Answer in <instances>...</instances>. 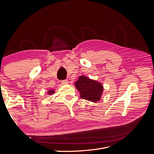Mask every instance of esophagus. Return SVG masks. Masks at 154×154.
<instances>
[{
    "mask_svg": "<svg viewBox=\"0 0 154 154\" xmlns=\"http://www.w3.org/2000/svg\"><path fill=\"white\" fill-rule=\"evenodd\" d=\"M61 83H62V85H66V84H67V83H68V80H62V81L61 82Z\"/></svg>",
    "mask_w": 154,
    "mask_h": 154,
    "instance_id": "obj_1",
    "label": "esophagus"
}]
</instances>
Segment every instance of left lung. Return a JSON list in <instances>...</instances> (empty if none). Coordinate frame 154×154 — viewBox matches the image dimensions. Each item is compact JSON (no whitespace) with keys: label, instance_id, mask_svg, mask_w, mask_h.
<instances>
[{"label":"left lung","instance_id":"1","mask_svg":"<svg viewBox=\"0 0 154 154\" xmlns=\"http://www.w3.org/2000/svg\"><path fill=\"white\" fill-rule=\"evenodd\" d=\"M75 86L80 92L82 98L92 102L100 100L103 92V87L101 83L85 76H79L75 82Z\"/></svg>","mask_w":154,"mask_h":154}]
</instances>
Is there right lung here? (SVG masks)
<instances>
[{
	"mask_svg": "<svg viewBox=\"0 0 154 154\" xmlns=\"http://www.w3.org/2000/svg\"><path fill=\"white\" fill-rule=\"evenodd\" d=\"M54 92H55V91H54V90H51V91H49L48 92V94H49V95H50V94H53V93H54Z\"/></svg>",
	"mask_w": 154,
	"mask_h": 154,
	"instance_id": "obj_1",
	"label": "right lung"
}]
</instances>
